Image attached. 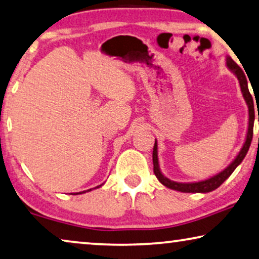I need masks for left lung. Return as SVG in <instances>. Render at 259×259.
Segmentation results:
<instances>
[{
	"instance_id": "8db88e82",
	"label": "left lung",
	"mask_w": 259,
	"mask_h": 259,
	"mask_svg": "<svg viewBox=\"0 0 259 259\" xmlns=\"http://www.w3.org/2000/svg\"><path fill=\"white\" fill-rule=\"evenodd\" d=\"M226 66L233 74L236 76L238 82H240L241 92L243 95V99L248 106L249 111V121H248V131H246V136L244 144H243L240 152L237 153V156L234 158L233 161L227 166L225 169H222L221 172L216 173L210 178H207L204 180L200 181H193V183H178V181H173L168 179L167 177H165L161 172L159 166V159H158V143L157 140L154 142L153 146V153H152V160H153V172L156 175L157 179L159 180L161 185H164L165 187L171 188V190L183 192V193H208L216 190V188L221 186L225 181L229 178L231 173L235 171L238 165L242 163V160L244 159L246 153L249 151L250 144L252 141V134H253V122H254V107H253V100L252 96L249 92L248 87V78H246L245 73L243 72V69L231 59L230 56L226 57ZM258 122H259V114H258Z\"/></svg>"
}]
</instances>
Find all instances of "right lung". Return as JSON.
I'll list each match as a JSON object with an SVG mask.
<instances>
[{
	"mask_svg": "<svg viewBox=\"0 0 259 259\" xmlns=\"http://www.w3.org/2000/svg\"><path fill=\"white\" fill-rule=\"evenodd\" d=\"M102 185L103 184H101V185H99V186H96L95 188H100V187H101L102 186ZM90 191H92V188H91V190H87V191H83V192H80V193H76V194H81V193H86V192H90Z\"/></svg>",
	"mask_w": 259,
	"mask_h": 259,
	"instance_id": "1",
	"label": "right lung"
}]
</instances>
